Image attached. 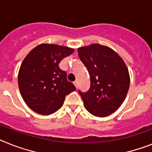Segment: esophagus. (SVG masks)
I'll list each match as a JSON object with an SVG mask.
<instances>
[{
    "mask_svg": "<svg viewBox=\"0 0 152 152\" xmlns=\"http://www.w3.org/2000/svg\"><path fill=\"white\" fill-rule=\"evenodd\" d=\"M73 83H74V86H76V88L77 89V88H78V82H77V81H76V82H74Z\"/></svg>",
    "mask_w": 152,
    "mask_h": 152,
    "instance_id": "1",
    "label": "esophagus"
}]
</instances>
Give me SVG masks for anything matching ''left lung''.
<instances>
[{
	"mask_svg": "<svg viewBox=\"0 0 152 152\" xmlns=\"http://www.w3.org/2000/svg\"><path fill=\"white\" fill-rule=\"evenodd\" d=\"M78 54L90 76V90L79 91L84 106L96 117H107L121 107L129 90L126 64L115 51L102 45L80 47Z\"/></svg>",
	"mask_w": 152,
	"mask_h": 152,
	"instance_id": "1",
	"label": "left lung"
}]
</instances>
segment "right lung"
Instances as JSON below:
<instances>
[{"label": "right lung", "instance_id": "right-lung-1", "mask_svg": "<svg viewBox=\"0 0 152 152\" xmlns=\"http://www.w3.org/2000/svg\"><path fill=\"white\" fill-rule=\"evenodd\" d=\"M73 48L41 44L23 60L18 72V87L24 101L33 111L49 115L57 111L67 94L76 90L58 64Z\"/></svg>", "mask_w": 152, "mask_h": 152}]
</instances>
